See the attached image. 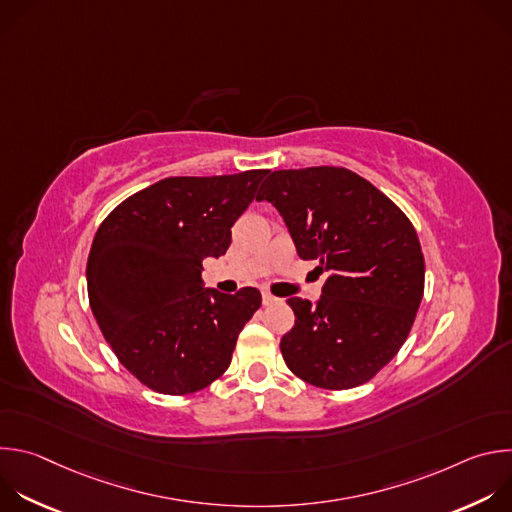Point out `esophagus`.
I'll list each match as a JSON object with an SVG mask.
<instances>
[{
  "label": "esophagus",
  "instance_id": "obj_1",
  "mask_svg": "<svg viewBox=\"0 0 512 512\" xmlns=\"http://www.w3.org/2000/svg\"><path fill=\"white\" fill-rule=\"evenodd\" d=\"M275 302H277V298L271 296L269 291H265V294H263V306H271V304H275Z\"/></svg>",
  "mask_w": 512,
  "mask_h": 512
}]
</instances>
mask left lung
I'll list each match as a JSON object with an SVG mask.
<instances>
[{"label":"left lung","instance_id":"8db88e82","mask_svg":"<svg viewBox=\"0 0 512 512\" xmlns=\"http://www.w3.org/2000/svg\"><path fill=\"white\" fill-rule=\"evenodd\" d=\"M271 202L302 259L328 271L316 304L289 298L296 324L281 338L289 371L320 389L371 381L399 352L423 298L425 263L401 208L346 168L277 170Z\"/></svg>","mask_w":512,"mask_h":512}]
</instances>
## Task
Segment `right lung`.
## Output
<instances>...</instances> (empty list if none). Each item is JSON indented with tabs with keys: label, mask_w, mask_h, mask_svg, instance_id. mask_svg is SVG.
<instances>
[{
	"label": "right lung",
	"mask_w": 512,
	"mask_h": 512,
	"mask_svg": "<svg viewBox=\"0 0 512 512\" xmlns=\"http://www.w3.org/2000/svg\"><path fill=\"white\" fill-rule=\"evenodd\" d=\"M267 172L164 178L101 223L87 261L91 310L119 362L145 387L188 395L229 369L261 294L204 289L202 261L227 253L231 227Z\"/></svg>",
	"instance_id": "add662e5"
}]
</instances>
